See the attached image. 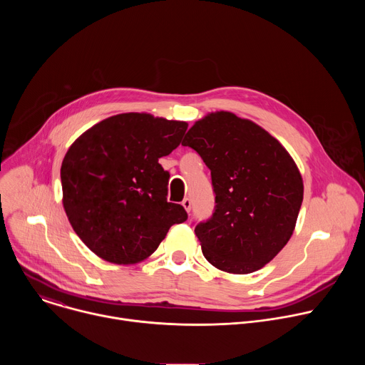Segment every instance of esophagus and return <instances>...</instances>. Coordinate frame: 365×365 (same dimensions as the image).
Wrapping results in <instances>:
<instances>
[{
	"label": "esophagus",
	"instance_id": "obj_1",
	"mask_svg": "<svg viewBox=\"0 0 365 365\" xmlns=\"http://www.w3.org/2000/svg\"><path fill=\"white\" fill-rule=\"evenodd\" d=\"M182 206L185 207V211H186V212H190V206H192V203H190V199L185 197V199L182 200Z\"/></svg>",
	"mask_w": 365,
	"mask_h": 365
}]
</instances>
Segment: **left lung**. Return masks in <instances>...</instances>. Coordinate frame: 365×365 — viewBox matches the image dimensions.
Listing matches in <instances>:
<instances>
[{
  "label": "left lung",
  "instance_id": "1",
  "mask_svg": "<svg viewBox=\"0 0 365 365\" xmlns=\"http://www.w3.org/2000/svg\"><path fill=\"white\" fill-rule=\"evenodd\" d=\"M182 145L210 168L215 212L195 227L203 257L218 270L248 274L290 240L303 200V179L289 151L263 127L228 111L206 114Z\"/></svg>",
  "mask_w": 365,
  "mask_h": 365
}]
</instances>
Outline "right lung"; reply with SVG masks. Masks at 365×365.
Listing matches in <instances>:
<instances>
[{"mask_svg":"<svg viewBox=\"0 0 365 365\" xmlns=\"http://www.w3.org/2000/svg\"><path fill=\"white\" fill-rule=\"evenodd\" d=\"M187 123L125 113L79 135L61 168L63 207L83 244L106 262L148 258L187 214L168 202L169 173L159 159L182 141Z\"/></svg>","mask_w":365,"mask_h":365,"instance_id":"obj_1","label":"right lung"}]
</instances>
